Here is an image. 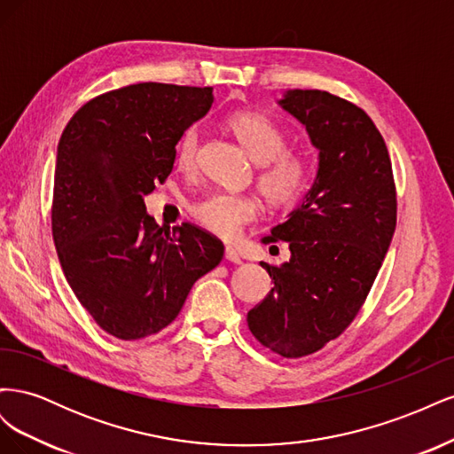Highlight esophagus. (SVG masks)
Masks as SVG:
<instances>
[{"label":"esophagus","instance_id":"esophagus-1","mask_svg":"<svg viewBox=\"0 0 454 454\" xmlns=\"http://www.w3.org/2000/svg\"><path fill=\"white\" fill-rule=\"evenodd\" d=\"M225 259L231 261V263H237V265L242 263V259H240L239 252H237L235 248H232V246H227V248H225Z\"/></svg>","mask_w":454,"mask_h":454}]
</instances>
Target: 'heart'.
<instances>
[{
  "label": "heart",
  "mask_w": 454,
  "mask_h": 454,
  "mask_svg": "<svg viewBox=\"0 0 454 454\" xmlns=\"http://www.w3.org/2000/svg\"><path fill=\"white\" fill-rule=\"evenodd\" d=\"M229 129L239 136L252 159L261 162L257 185L263 197L274 206L297 202L309 184L310 162L301 151L286 149V132L277 122L263 114L240 112L231 115ZM199 151L200 130L199 127H189L182 132L174 149L177 170L193 172L199 162ZM189 212L200 227L231 240L257 217L259 202L250 195L214 191L197 199L189 206Z\"/></svg>",
  "instance_id": "1"
}]
</instances>
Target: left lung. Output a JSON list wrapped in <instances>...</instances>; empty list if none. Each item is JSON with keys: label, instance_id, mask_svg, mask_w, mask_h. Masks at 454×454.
I'll list each match as a JSON object with an SVG mask.
<instances>
[{"label": "left lung", "instance_id": "8db88e82", "mask_svg": "<svg viewBox=\"0 0 454 454\" xmlns=\"http://www.w3.org/2000/svg\"><path fill=\"white\" fill-rule=\"evenodd\" d=\"M320 151L303 202L263 244H290L267 269L274 287L248 312L252 335L282 358L318 352L365 303L395 231V184L387 144L362 107L325 90L294 89L278 102Z\"/></svg>", "mask_w": 454, "mask_h": 454}]
</instances>
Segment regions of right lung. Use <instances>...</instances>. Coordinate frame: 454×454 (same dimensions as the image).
<instances>
[{
  "mask_svg": "<svg viewBox=\"0 0 454 454\" xmlns=\"http://www.w3.org/2000/svg\"><path fill=\"white\" fill-rule=\"evenodd\" d=\"M210 87L138 83L96 96L59 142L51 225L64 277L106 333L138 340L180 314L223 242L193 223L164 231L144 197L174 168L182 132L208 114Z\"/></svg>",
  "mask_w": 454,
  "mask_h": 454,
  "instance_id": "obj_1",
  "label": "right lung"
}]
</instances>
